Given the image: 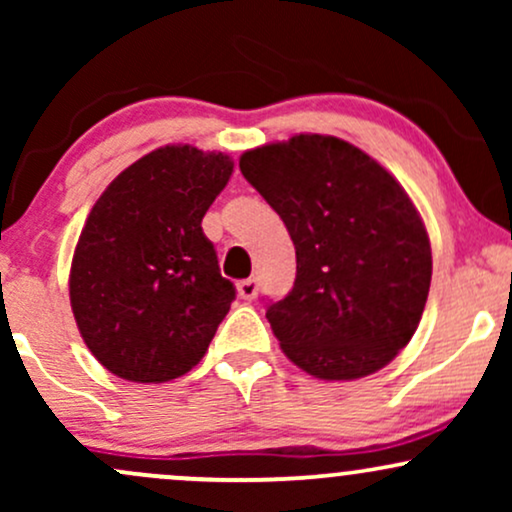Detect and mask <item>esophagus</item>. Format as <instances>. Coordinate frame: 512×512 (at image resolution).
Wrapping results in <instances>:
<instances>
[{
	"instance_id": "obj_1",
	"label": "esophagus",
	"mask_w": 512,
	"mask_h": 512,
	"mask_svg": "<svg viewBox=\"0 0 512 512\" xmlns=\"http://www.w3.org/2000/svg\"><path fill=\"white\" fill-rule=\"evenodd\" d=\"M257 289H260V286H257L255 276H250V279L238 281V296L245 298V301H252V298L257 296Z\"/></svg>"
}]
</instances>
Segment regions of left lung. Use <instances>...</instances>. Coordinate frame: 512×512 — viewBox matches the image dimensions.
Here are the masks:
<instances>
[{
    "label": "left lung",
    "instance_id": "1",
    "mask_svg": "<svg viewBox=\"0 0 512 512\" xmlns=\"http://www.w3.org/2000/svg\"><path fill=\"white\" fill-rule=\"evenodd\" d=\"M240 173L296 245L293 289L267 303L284 354L322 380L387 366L419 327L433 269L402 185L354 144L322 134L245 151Z\"/></svg>",
    "mask_w": 512,
    "mask_h": 512
}]
</instances>
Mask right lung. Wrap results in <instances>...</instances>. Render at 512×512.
<instances>
[{"instance_id": "add662e5", "label": "right lung", "mask_w": 512, "mask_h": 512, "mask_svg": "<svg viewBox=\"0 0 512 512\" xmlns=\"http://www.w3.org/2000/svg\"><path fill=\"white\" fill-rule=\"evenodd\" d=\"M231 173L223 154L163 146L93 204L69 298L86 346L117 378L168 383L207 354L236 286L221 276L202 219Z\"/></svg>"}]
</instances>
